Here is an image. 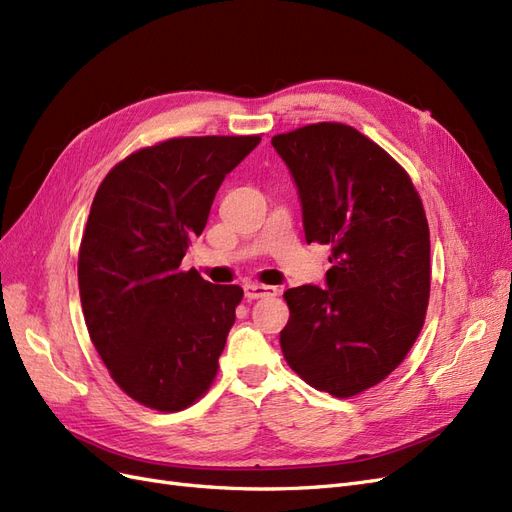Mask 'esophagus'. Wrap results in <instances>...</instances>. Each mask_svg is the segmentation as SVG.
<instances>
[{
	"label": "esophagus",
	"instance_id": "34e87169",
	"mask_svg": "<svg viewBox=\"0 0 512 512\" xmlns=\"http://www.w3.org/2000/svg\"><path fill=\"white\" fill-rule=\"evenodd\" d=\"M274 295H278V287L257 285V282H246V285H244V297L246 299H263V297H274Z\"/></svg>",
	"mask_w": 512,
	"mask_h": 512
}]
</instances>
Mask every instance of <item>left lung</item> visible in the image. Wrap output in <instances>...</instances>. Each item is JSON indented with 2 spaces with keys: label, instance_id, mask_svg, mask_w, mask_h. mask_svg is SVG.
Wrapping results in <instances>:
<instances>
[{
  "label": "left lung",
  "instance_id": "obj_1",
  "mask_svg": "<svg viewBox=\"0 0 512 512\" xmlns=\"http://www.w3.org/2000/svg\"><path fill=\"white\" fill-rule=\"evenodd\" d=\"M297 183L306 240L329 244L327 289L285 291L280 348L337 399L384 382L418 339L430 297V232L407 170L339 122L272 137Z\"/></svg>",
  "mask_w": 512,
  "mask_h": 512
}]
</instances>
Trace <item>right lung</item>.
<instances>
[{"label": "right lung", "instance_id": "add662e5", "mask_svg": "<svg viewBox=\"0 0 512 512\" xmlns=\"http://www.w3.org/2000/svg\"><path fill=\"white\" fill-rule=\"evenodd\" d=\"M259 141L177 137L137 149L92 200L78 255L84 320L111 380L149 409L181 411L215 380L244 293L179 266L225 175Z\"/></svg>", "mask_w": 512, "mask_h": 512}]
</instances>
